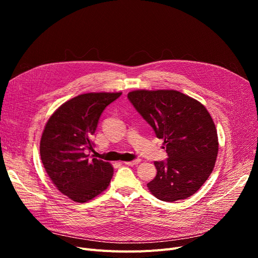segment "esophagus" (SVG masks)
Instances as JSON below:
<instances>
[{"mask_svg": "<svg viewBox=\"0 0 258 258\" xmlns=\"http://www.w3.org/2000/svg\"><path fill=\"white\" fill-rule=\"evenodd\" d=\"M140 161H141V160L137 159V160H132V161H124L123 163H124V165H126V166H136V165H139Z\"/></svg>", "mask_w": 258, "mask_h": 258, "instance_id": "1", "label": "esophagus"}]
</instances>
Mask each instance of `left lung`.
<instances>
[{
  "label": "left lung",
  "instance_id": "8db88e82",
  "mask_svg": "<svg viewBox=\"0 0 258 258\" xmlns=\"http://www.w3.org/2000/svg\"><path fill=\"white\" fill-rule=\"evenodd\" d=\"M128 99L163 139L168 159L147 184L156 198L173 202L196 192L212 173L218 153L214 121L204 104L176 90H134Z\"/></svg>",
  "mask_w": 258,
  "mask_h": 258
}]
</instances>
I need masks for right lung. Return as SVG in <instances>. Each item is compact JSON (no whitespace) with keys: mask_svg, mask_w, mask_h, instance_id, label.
<instances>
[{"mask_svg":"<svg viewBox=\"0 0 258 258\" xmlns=\"http://www.w3.org/2000/svg\"><path fill=\"white\" fill-rule=\"evenodd\" d=\"M121 92H90L58 107L44 128L40 143L43 166L54 186L70 199L87 202L104 191L113 176L110 162L89 159L92 137L104 108Z\"/></svg>","mask_w":258,"mask_h":258,"instance_id":"add662e5","label":"right lung"}]
</instances>
